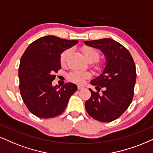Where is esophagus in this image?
Wrapping results in <instances>:
<instances>
[{"label":"esophagus","instance_id":"34e87169","mask_svg":"<svg viewBox=\"0 0 153 153\" xmlns=\"http://www.w3.org/2000/svg\"><path fill=\"white\" fill-rule=\"evenodd\" d=\"M84 88V87L82 85H78V90H82V89Z\"/></svg>","mask_w":153,"mask_h":153}]
</instances>
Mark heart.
Returning a JSON list of instances; mask_svg holds the SVG:
<instances>
[{
    "label": "heart",
    "instance_id": "b5f03b06",
    "mask_svg": "<svg viewBox=\"0 0 153 153\" xmlns=\"http://www.w3.org/2000/svg\"><path fill=\"white\" fill-rule=\"evenodd\" d=\"M82 51L84 54L85 59L88 60L89 62H95L97 61L100 58V53L97 49L93 47H90V46H84L82 48ZM71 53L70 49L65 50L61 53V56H60V61L61 63H64L66 61L68 56ZM90 77V74L85 71H72L68 75V78L73 82L76 83H82L84 82V80L86 78H88Z\"/></svg>",
    "mask_w": 153,
    "mask_h": 153
}]
</instances>
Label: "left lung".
<instances>
[{"label": "left lung", "instance_id": "8db88e82", "mask_svg": "<svg viewBox=\"0 0 153 153\" xmlns=\"http://www.w3.org/2000/svg\"><path fill=\"white\" fill-rule=\"evenodd\" d=\"M87 46L100 49L106 58L102 74L91 80L97 91L91 92L85 102L88 114L101 122H111L128 109L132 102L136 80L135 63L130 52L119 42L110 38L85 41Z\"/></svg>", "mask_w": 153, "mask_h": 153}]
</instances>
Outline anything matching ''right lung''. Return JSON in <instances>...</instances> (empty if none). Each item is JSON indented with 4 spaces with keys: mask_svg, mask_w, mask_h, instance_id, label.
<instances>
[{
    "mask_svg": "<svg viewBox=\"0 0 153 153\" xmlns=\"http://www.w3.org/2000/svg\"><path fill=\"white\" fill-rule=\"evenodd\" d=\"M57 36H42L30 44L19 67L20 91L23 102L36 117L49 119L64 111L70 97L78 90L68 82L60 89L52 86L54 73L61 69V54L78 43Z\"/></svg>",
    "mask_w": 153,
    "mask_h": 153,
    "instance_id": "add662e5",
    "label": "right lung"
}]
</instances>
